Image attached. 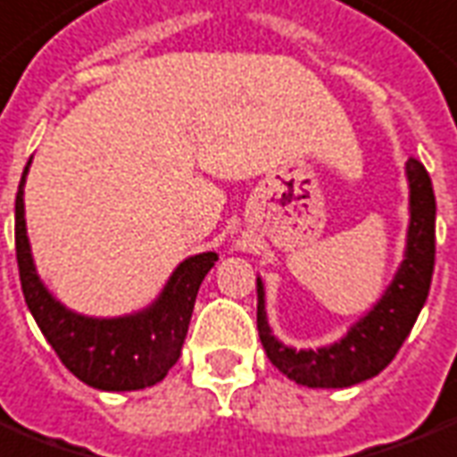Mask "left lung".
Masks as SVG:
<instances>
[{
  "instance_id": "obj_1",
  "label": "left lung",
  "mask_w": 457,
  "mask_h": 457,
  "mask_svg": "<svg viewBox=\"0 0 457 457\" xmlns=\"http://www.w3.org/2000/svg\"><path fill=\"white\" fill-rule=\"evenodd\" d=\"M410 184V225H407L405 259L393 283L386 287L374 309L364 313L337 343L316 350L287 347L268 326L266 290L256 278V326L268 360L290 381L309 388H347L374 378L398 354L400 345L410 336L417 316L429 295L434 256H436V198L429 172L420 160L405 162Z\"/></svg>"
}]
</instances>
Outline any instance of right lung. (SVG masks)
I'll return each mask as SVG.
<instances>
[{
	"label": "right lung",
	"instance_id": "obj_1",
	"mask_svg": "<svg viewBox=\"0 0 457 457\" xmlns=\"http://www.w3.org/2000/svg\"><path fill=\"white\" fill-rule=\"evenodd\" d=\"M28 167L30 160L16 194V261L21 290L35 323L62 364L97 391H141L155 386L182 354L198 287L215 266L218 253L204 252L182 261L158 299L141 312L114 319H93L71 312L52 297L35 270L23 208Z\"/></svg>",
	"mask_w": 457,
	"mask_h": 457
}]
</instances>
